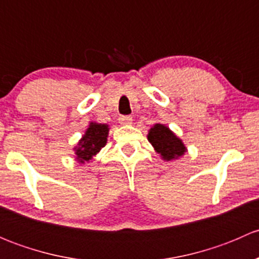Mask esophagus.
<instances>
[{"instance_id":"34e87169","label":"esophagus","mask_w":259,"mask_h":259,"mask_svg":"<svg viewBox=\"0 0 259 259\" xmlns=\"http://www.w3.org/2000/svg\"><path fill=\"white\" fill-rule=\"evenodd\" d=\"M119 122L122 125H129L133 122V117L130 115H120Z\"/></svg>"}]
</instances>
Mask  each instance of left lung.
Returning a JSON list of instances; mask_svg holds the SVG:
<instances>
[{"label":"left lung","mask_w":259,"mask_h":259,"mask_svg":"<svg viewBox=\"0 0 259 259\" xmlns=\"http://www.w3.org/2000/svg\"><path fill=\"white\" fill-rule=\"evenodd\" d=\"M148 139L164 160L177 159L178 156H182L185 151V146L182 140L161 124H155L151 127Z\"/></svg>","instance_id":"8db88e82"}]
</instances>
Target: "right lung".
<instances>
[{
    "label": "right lung",
    "instance_id": "right-lung-1",
    "mask_svg": "<svg viewBox=\"0 0 259 259\" xmlns=\"http://www.w3.org/2000/svg\"><path fill=\"white\" fill-rule=\"evenodd\" d=\"M108 133V125L91 122L82 139L80 140L79 148H75L76 149L77 160L80 163H83V161H89L94 155H96V153L106 144Z\"/></svg>",
    "mask_w": 259,
    "mask_h": 259
}]
</instances>
